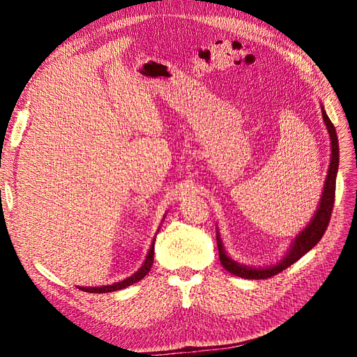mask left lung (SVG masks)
Returning <instances> with one entry per match:
<instances>
[{
  "instance_id": "8db88e82",
  "label": "left lung",
  "mask_w": 357,
  "mask_h": 357,
  "mask_svg": "<svg viewBox=\"0 0 357 357\" xmlns=\"http://www.w3.org/2000/svg\"><path fill=\"white\" fill-rule=\"evenodd\" d=\"M321 116L323 121H325L328 134L331 138V162H329V169H328V176L325 180V186H323L321 192V198L319 201L317 210L312 215L310 223L302 229L295 238L291 241L287 253L284 255L283 259L274 265H266V266H248L244 264H238L236 261L226 253L223 241L220 238V232L218 231V247H219V256H220V262L225 266L226 271H229L231 274L241 277V278H250V280H261V278H268L273 277L278 273H282L283 269L289 268L290 265H294L298 259H301L307 252H310L312 247H314L320 238L325 234L329 220H331V213L333 208V199H335V181H337V172H338V164H340V149H338V137L337 131H335V126L332 125L331 119L328 117L325 107L321 105Z\"/></svg>"
}]
</instances>
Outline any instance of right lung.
<instances>
[{"instance_id": "obj_1", "label": "right lung", "mask_w": 357, "mask_h": 357, "mask_svg": "<svg viewBox=\"0 0 357 357\" xmlns=\"http://www.w3.org/2000/svg\"><path fill=\"white\" fill-rule=\"evenodd\" d=\"M158 232H159V229H158ZM153 255H155V238L152 241V245H150V248H149V253L144 259L143 265L138 268V271L135 274L129 275L128 278L122 280V282H117V283H113V284L100 286V287H82L80 286L79 289L84 290V291H89V294H109V291H116V290H121V289L131 286V284L139 282V280H143L149 274L150 268H152V265H153Z\"/></svg>"}]
</instances>
